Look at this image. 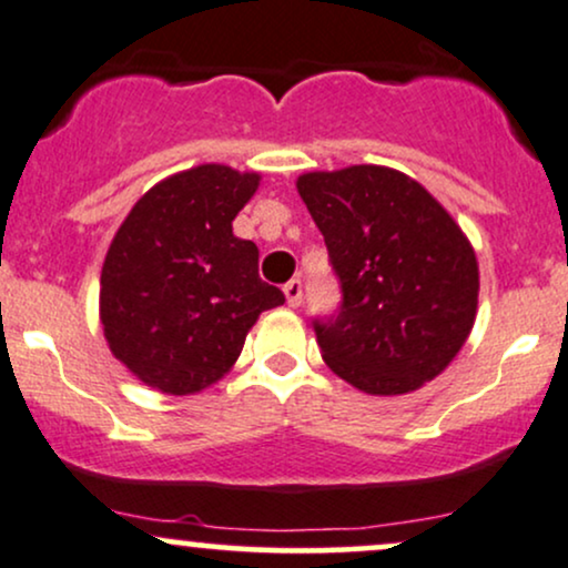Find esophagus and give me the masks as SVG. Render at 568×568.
<instances>
[{
	"label": "esophagus",
	"mask_w": 568,
	"mask_h": 568,
	"mask_svg": "<svg viewBox=\"0 0 568 568\" xmlns=\"http://www.w3.org/2000/svg\"><path fill=\"white\" fill-rule=\"evenodd\" d=\"M284 295H286V305L290 308H297L303 303V282L300 278H292V282L284 284Z\"/></svg>",
	"instance_id": "1"
}]
</instances>
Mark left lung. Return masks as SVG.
<instances>
[{"instance_id": "obj_1", "label": "left lung", "mask_w": 568, "mask_h": 568, "mask_svg": "<svg viewBox=\"0 0 568 568\" xmlns=\"http://www.w3.org/2000/svg\"><path fill=\"white\" fill-rule=\"evenodd\" d=\"M297 191L322 231L343 303L313 318L324 362L372 396L438 377L478 308L476 252L417 180L390 166L308 172Z\"/></svg>"}]
</instances>
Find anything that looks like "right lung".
Instances as JSON below:
<instances>
[{"instance_id": "right-lung-1", "label": "right lung", "mask_w": 568, "mask_h": 568, "mask_svg": "<svg viewBox=\"0 0 568 568\" xmlns=\"http://www.w3.org/2000/svg\"><path fill=\"white\" fill-rule=\"evenodd\" d=\"M257 185V172L193 166L153 185L119 225L100 273V322L140 383L170 396L210 388L260 313L284 305L260 278L255 242L233 236Z\"/></svg>"}]
</instances>
